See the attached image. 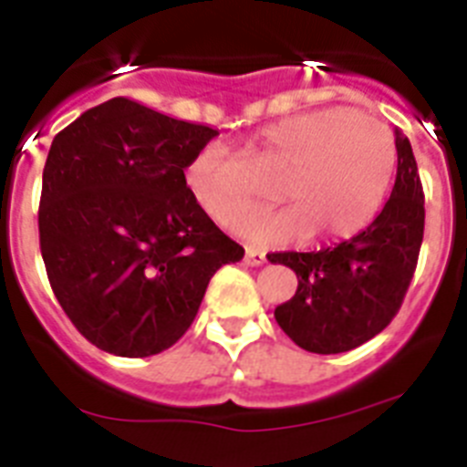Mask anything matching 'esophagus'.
Returning <instances> with one entry per match:
<instances>
[{"mask_svg": "<svg viewBox=\"0 0 467 467\" xmlns=\"http://www.w3.org/2000/svg\"><path fill=\"white\" fill-rule=\"evenodd\" d=\"M266 262V254L259 253V250H253V247H247L245 250V264L247 266H262Z\"/></svg>", "mask_w": 467, "mask_h": 467, "instance_id": "esophagus-1", "label": "esophagus"}]
</instances>
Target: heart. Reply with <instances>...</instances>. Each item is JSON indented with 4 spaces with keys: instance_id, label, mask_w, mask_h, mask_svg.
Wrapping results in <instances>:
<instances>
[{
    "instance_id": "heart-1",
    "label": "heart",
    "mask_w": 467,
    "mask_h": 467,
    "mask_svg": "<svg viewBox=\"0 0 467 467\" xmlns=\"http://www.w3.org/2000/svg\"><path fill=\"white\" fill-rule=\"evenodd\" d=\"M264 161L285 168L274 198L285 210L262 213L245 229L253 243L337 241L365 229L381 208L395 175V142L383 123L346 107L304 111L264 126L254 138ZM187 187L222 229L238 231L253 196L224 182L222 154L203 150L187 168Z\"/></svg>"
}]
</instances>
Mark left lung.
<instances>
[{
  "label": "left lung",
  "mask_w": 467,
  "mask_h": 467,
  "mask_svg": "<svg viewBox=\"0 0 467 467\" xmlns=\"http://www.w3.org/2000/svg\"><path fill=\"white\" fill-rule=\"evenodd\" d=\"M398 172L390 198L358 236L317 253H274L296 274V292L274 311L299 348L346 353L388 327L402 306L423 241V187L410 140L395 128Z\"/></svg>",
  "instance_id": "8db88e82"
}]
</instances>
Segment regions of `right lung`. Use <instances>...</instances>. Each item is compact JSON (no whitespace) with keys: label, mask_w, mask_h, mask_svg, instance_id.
Segmentation results:
<instances>
[{"label":"right lung","mask_w":467,"mask_h":467,"mask_svg":"<svg viewBox=\"0 0 467 467\" xmlns=\"http://www.w3.org/2000/svg\"><path fill=\"white\" fill-rule=\"evenodd\" d=\"M214 135L111 98L53 138L41 177V257L74 327L111 356L171 348L214 271L245 254L184 177Z\"/></svg>","instance_id":"right-lung-1"}]
</instances>
